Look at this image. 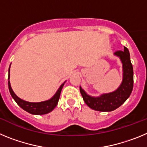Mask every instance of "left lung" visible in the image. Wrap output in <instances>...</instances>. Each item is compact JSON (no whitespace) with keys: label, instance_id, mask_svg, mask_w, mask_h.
<instances>
[{"label":"left lung","instance_id":"obj_1","mask_svg":"<svg viewBox=\"0 0 147 147\" xmlns=\"http://www.w3.org/2000/svg\"><path fill=\"white\" fill-rule=\"evenodd\" d=\"M115 54L121 59L123 65V81L115 91L102 94L99 97H92L87 94L80 87V93L83 100L90 108L101 112H110L117 109L126 102L133 88V67L130 61L128 49L116 51Z\"/></svg>","mask_w":147,"mask_h":147}]
</instances>
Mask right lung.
<instances>
[{
	"instance_id": "1",
	"label": "right lung",
	"mask_w": 147,
	"mask_h": 147,
	"mask_svg": "<svg viewBox=\"0 0 147 147\" xmlns=\"http://www.w3.org/2000/svg\"><path fill=\"white\" fill-rule=\"evenodd\" d=\"M8 85H9V90L10 94L14 98L16 103L18 104L22 109L26 110V112L29 113L33 115H44V114H47L50 113L51 111H52L55 107L57 105L58 101H59V96H60L61 90L62 89V87L64 85L65 83H63L57 93L54 94V96L51 99L45 101V102H37V103H34V102H28L23 101V100L20 99L19 97H18L15 95V93L13 92L12 89L10 85L9 82V77H8Z\"/></svg>"
}]
</instances>
